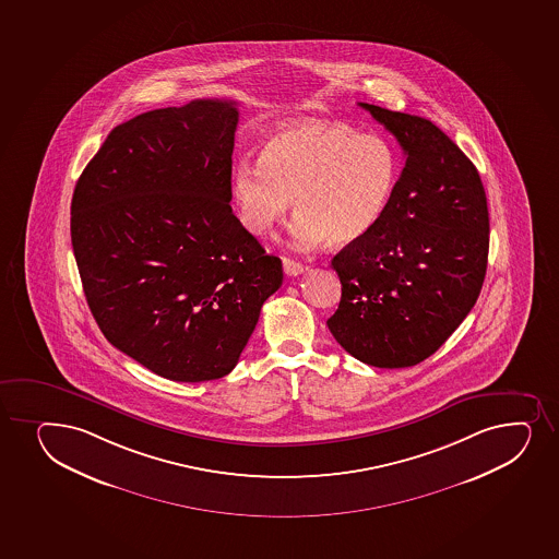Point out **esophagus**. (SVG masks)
<instances>
[{"label": "esophagus", "instance_id": "obj_1", "mask_svg": "<svg viewBox=\"0 0 559 559\" xmlns=\"http://www.w3.org/2000/svg\"><path fill=\"white\" fill-rule=\"evenodd\" d=\"M283 265L284 273L288 276L301 275L302 271H305V265L295 262V260H289V258H283Z\"/></svg>", "mask_w": 559, "mask_h": 559}]
</instances>
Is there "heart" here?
<instances>
[{"label":"heart","instance_id":"heart-1","mask_svg":"<svg viewBox=\"0 0 559 559\" xmlns=\"http://www.w3.org/2000/svg\"><path fill=\"white\" fill-rule=\"evenodd\" d=\"M397 157L384 139L342 122L302 120L265 141L258 165L239 162L233 197L247 230L264 236L288 214L299 247H347L383 219L397 186Z\"/></svg>","mask_w":559,"mask_h":559}]
</instances>
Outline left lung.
I'll use <instances>...</instances> for the list:
<instances>
[{
  "label": "left lung",
  "mask_w": 559,
  "mask_h": 559,
  "mask_svg": "<svg viewBox=\"0 0 559 559\" xmlns=\"http://www.w3.org/2000/svg\"><path fill=\"white\" fill-rule=\"evenodd\" d=\"M358 106L397 139L405 167L381 223L331 262L342 299L326 325L360 362L408 368L476 305L489 257L487 197L474 164L431 120Z\"/></svg>",
  "instance_id": "8db88e82"
}]
</instances>
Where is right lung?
I'll list each match as a JSON object with an SVG mask.
<instances>
[{
	"label": "right lung",
	"mask_w": 559,
	"mask_h": 559,
	"mask_svg": "<svg viewBox=\"0 0 559 559\" xmlns=\"http://www.w3.org/2000/svg\"><path fill=\"white\" fill-rule=\"evenodd\" d=\"M234 100L201 98L117 126L75 183L70 236L109 344L157 376L230 373L283 284L233 214Z\"/></svg>",
	"instance_id": "1"
}]
</instances>
